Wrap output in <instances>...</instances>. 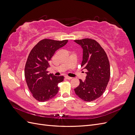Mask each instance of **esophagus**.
<instances>
[{"label":"esophagus","mask_w":135,"mask_h":135,"mask_svg":"<svg viewBox=\"0 0 135 135\" xmlns=\"http://www.w3.org/2000/svg\"><path fill=\"white\" fill-rule=\"evenodd\" d=\"M65 78H66V79H68V80H70L72 79V78L70 77V76H65Z\"/></svg>","instance_id":"34e87169"}]
</instances>
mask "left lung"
Wrapping results in <instances>:
<instances>
[{
	"label": "left lung",
	"instance_id": "8db88e82",
	"mask_svg": "<svg viewBox=\"0 0 135 135\" xmlns=\"http://www.w3.org/2000/svg\"><path fill=\"white\" fill-rule=\"evenodd\" d=\"M74 42L83 49L81 67L87 70L85 80L79 79L80 84L74 91L83 100L92 101L103 95L107 87L110 76L109 61L104 49L95 40L85 38Z\"/></svg>",
	"mask_w": 135,
	"mask_h": 135
}]
</instances>
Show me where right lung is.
Instances as JSON below:
<instances>
[{
    "instance_id": "add662e5",
    "label": "right lung",
    "mask_w": 135,
    "mask_h": 135,
    "mask_svg": "<svg viewBox=\"0 0 135 135\" xmlns=\"http://www.w3.org/2000/svg\"><path fill=\"white\" fill-rule=\"evenodd\" d=\"M44 39L40 40L30 51L25 68V77L28 89L32 96L40 102L51 100L57 93L58 83L64 80V76H56L48 74L47 71L50 67L49 61L55 52L68 43Z\"/></svg>"
}]
</instances>
